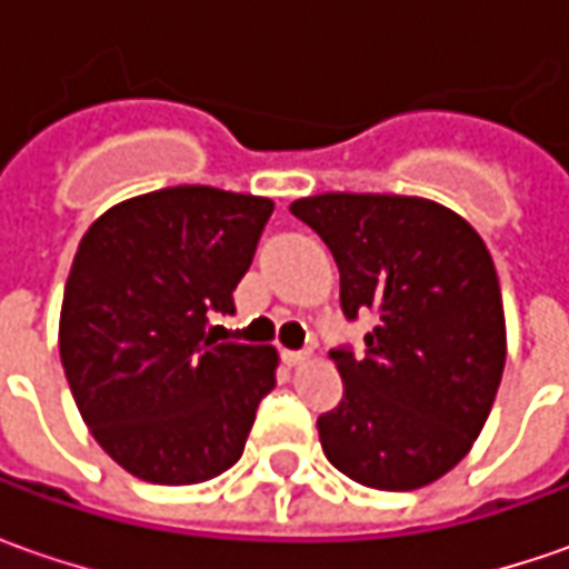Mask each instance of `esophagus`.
<instances>
[{
    "label": "esophagus",
    "instance_id": "esophagus-1",
    "mask_svg": "<svg viewBox=\"0 0 569 569\" xmlns=\"http://www.w3.org/2000/svg\"><path fill=\"white\" fill-rule=\"evenodd\" d=\"M281 358H284L288 367H300V363L310 361V351H307V348H303V351H281Z\"/></svg>",
    "mask_w": 569,
    "mask_h": 569
}]
</instances>
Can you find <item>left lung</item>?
Listing matches in <instances>:
<instances>
[{
  "mask_svg": "<svg viewBox=\"0 0 569 569\" xmlns=\"http://www.w3.org/2000/svg\"><path fill=\"white\" fill-rule=\"evenodd\" d=\"M291 214L332 250L345 317H377L361 358L329 351L345 396L317 421L326 459L377 491L443 478L478 440L507 361L485 240L418 196L322 192L291 202Z\"/></svg>",
  "mask_w": 569,
  "mask_h": 569,
  "instance_id": "obj_1",
  "label": "left lung"
}]
</instances>
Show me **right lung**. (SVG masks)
I'll return each mask as SVG.
<instances>
[{
	"label": "right lung",
	"instance_id": "add662e5",
	"mask_svg": "<svg viewBox=\"0 0 569 569\" xmlns=\"http://www.w3.org/2000/svg\"><path fill=\"white\" fill-rule=\"evenodd\" d=\"M272 199L170 187L107 208L78 243L59 358L91 437L151 485H199L247 447L274 386L269 345L218 341Z\"/></svg>",
	"mask_w": 569,
	"mask_h": 569
}]
</instances>
